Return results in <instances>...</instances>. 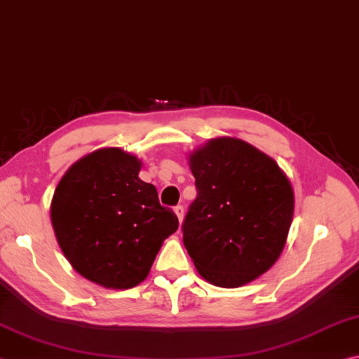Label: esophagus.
<instances>
[{
  "label": "esophagus",
  "mask_w": 359,
  "mask_h": 359,
  "mask_svg": "<svg viewBox=\"0 0 359 359\" xmlns=\"http://www.w3.org/2000/svg\"><path fill=\"white\" fill-rule=\"evenodd\" d=\"M175 215L178 216L180 222H183V219H184V208H183V206H181V205L175 206Z\"/></svg>",
  "instance_id": "1"
}]
</instances>
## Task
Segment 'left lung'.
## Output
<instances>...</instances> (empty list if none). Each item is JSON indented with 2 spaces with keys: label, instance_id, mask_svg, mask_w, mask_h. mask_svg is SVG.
Instances as JSON below:
<instances>
[{
  "label": "left lung",
  "instance_id": "8db88e82",
  "mask_svg": "<svg viewBox=\"0 0 359 359\" xmlns=\"http://www.w3.org/2000/svg\"><path fill=\"white\" fill-rule=\"evenodd\" d=\"M197 198L183 243L212 285H246L271 268L293 221L290 181L274 159L233 137L211 138L189 154Z\"/></svg>",
  "mask_w": 359,
  "mask_h": 359
}]
</instances>
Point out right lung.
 <instances>
[{"mask_svg": "<svg viewBox=\"0 0 359 359\" xmlns=\"http://www.w3.org/2000/svg\"><path fill=\"white\" fill-rule=\"evenodd\" d=\"M142 162L119 148H100L69 167L56 186L50 217L72 268L105 288H132L151 269L163 240L178 230Z\"/></svg>", "mask_w": 359, "mask_h": 359, "instance_id": "1", "label": "right lung"}]
</instances>
